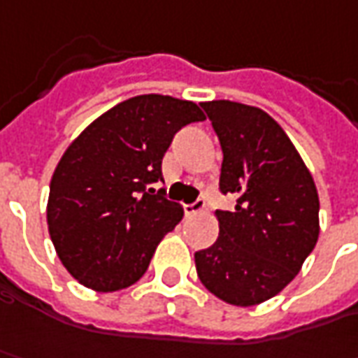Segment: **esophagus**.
<instances>
[{
	"label": "esophagus",
	"instance_id": "34e87169",
	"mask_svg": "<svg viewBox=\"0 0 358 358\" xmlns=\"http://www.w3.org/2000/svg\"><path fill=\"white\" fill-rule=\"evenodd\" d=\"M203 200H196V202L192 203H184V214L186 216H194V214H200L203 210Z\"/></svg>",
	"mask_w": 358,
	"mask_h": 358
}]
</instances>
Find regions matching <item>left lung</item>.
<instances>
[{"instance_id": "1", "label": "left lung", "mask_w": 358, "mask_h": 358, "mask_svg": "<svg viewBox=\"0 0 358 358\" xmlns=\"http://www.w3.org/2000/svg\"><path fill=\"white\" fill-rule=\"evenodd\" d=\"M224 152L220 192L234 212L217 210L220 236L194 253L198 278L222 301L257 305L301 269L319 238V196L289 136L257 106L202 103Z\"/></svg>"}]
</instances>
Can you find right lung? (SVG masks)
Listing matches in <instances>:
<instances>
[{
  "label": "right lung",
  "instance_id": "1",
  "mask_svg": "<svg viewBox=\"0 0 358 358\" xmlns=\"http://www.w3.org/2000/svg\"><path fill=\"white\" fill-rule=\"evenodd\" d=\"M192 101L138 94L91 122L59 160L47 226L67 271L94 291H118L148 269L156 245L184 210L148 188L162 180L174 134L203 120Z\"/></svg>",
  "mask_w": 358,
  "mask_h": 358
}]
</instances>
